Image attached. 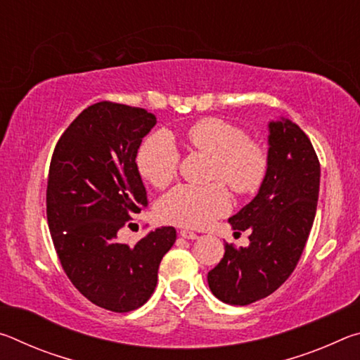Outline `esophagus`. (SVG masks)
<instances>
[{"mask_svg":"<svg viewBox=\"0 0 360 360\" xmlns=\"http://www.w3.org/2000/svg\"><path fill=\"white\" fill-rule=\"evenodd\" d=\"M179 235L182 236V238H187V240H197L198 235L195 233V231H191V230H181Z\"/></svg>","mask_w":360,"mask_h":360,"instance_id":"34e87169","label":"esophagus"}]
</instances>
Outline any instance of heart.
Masks as SVG:
<instances>
[{"label":"heart","instance_id":"1","mask_svg":"<svg viewBox=\"0 0 360 360\" xmlns=\"http://www.w3.org/2000/svg\"><path fill=\"white\" fill-rule=\"evenodd\" d=\"M182 139L191 149L212 158L211 179L224 181L235 193L255 192L265 178L264 148L230 122L216 117L202 119L188 127ZM179 158L173 139L158 131L141 144L136 165L150 186L163 188L178 174ZM229 210L230 195L222 182L206 187L181 184L158 202L157 214L167 224L200 229L227 214Z\"/></svg>","mask_w":360,"mask_h":360}]
</instances>
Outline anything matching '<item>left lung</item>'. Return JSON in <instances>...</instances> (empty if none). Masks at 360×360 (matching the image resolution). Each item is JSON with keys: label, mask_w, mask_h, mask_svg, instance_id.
I'll use <instances>...</instances> for the list:
<instances>
[{"label": "left lung", "mask_w": 360, "mask_h": 360, "mask_svg": "<svg viewBox=\"0 0 360 360\" xmlns=\"http://www.w3.org/2000/svg\"><path fill=\"white\" fill-rule=\"evenodd\" d=\"M266 174L251 203L229 219L249 230V246L225 243L208 284L229 304L254 303L273 294L292 271L311 231L319 197L321 165L309 138L290 120L270 122Z\"/></svg>", "instance_id": "1"}]
</instances>
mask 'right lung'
<instances>
[{"label": "right lung", "instance_id": "add662e5", "mask_svg": "<svg viewBox=\"0 0 360 360\" xmlns=\"http://www.w3.org/2000/svg\"><path fill=\"white\" fill-rule=\"evenodd\" d=\"M157 124L143 108L100 101L71 122L49 168L47 224L60 264L81 294L114 313L149 300L174 227L150 230L135 246L117 231L148 206L136 155Z\"/></svg>", "mask_w": 360, "mask_h": 360}]
</instances>
